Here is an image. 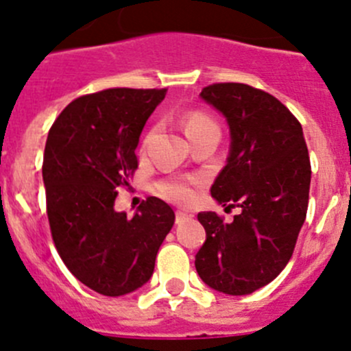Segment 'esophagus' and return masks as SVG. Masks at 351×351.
Listing matches in <instances>:
<instances>
[{"label": "esophagus", "mask_w": 351, "mask_h": 351, "mask_svg": "<svg viewBox=\"0 0 351 351\" xmlns=\"http://www.w3.org/2000/svg\"><path fill=\"white\" fill-rule=\"evenodd\" d=\"M175 221H176V224H183V222L190 221V215L185 214V212H180V210H178V212H176Z\"/></svg>", "instance_id": "obj_1"}]
</instances>
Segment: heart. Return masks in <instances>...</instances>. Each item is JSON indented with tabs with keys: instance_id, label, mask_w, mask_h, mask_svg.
<instances>
[{
	"instance_id": "b5f03b06",
	"label": "heart",
	"mask_w": 351,
	"mask_h": 351,
	"mask_svg": "<svg viewBox=\"0 0 351 351\" xmlns=\"http://www.w3.org/2000/svg\"><path fill=\"white\" fill-rule=\"evenodd\" d=\"M210 125H215V122L210 119V117H207L202 112L189 113L185 119L186 136L195 132L198 129H204V127H210ZM195 186H197V180L175 178V180H165V182H159L158 185H156V190H158V192L165 198L175 202V204L186 205V204H192L193 198H195Z\"/></svg>"
}]
</instances>
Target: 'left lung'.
<instances>
[{
	"mask_svg": "<svg viewBox=\"0 0 351 351\" xmlns=\"http://www.w3.org/2000/svg\"><path fill=\"white\" fill-rule=\"evenodd\" d=\"M200 97L226 117L231 153L212 185L234 221L197 215L205 243L197 274L219 292L246 295L278 277L292 258L309 204L311 161L302 125L274 95L243 83H214Z\"/></svg>",
	"mask_w": 351,
	"mask_h": 351,
	"instance_id": "1",
	"label": "left lung"
}]
</instances>
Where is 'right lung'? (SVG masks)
<instances>
[{"mask_svg":"<svg viewBox=\"0 0 351 351\" xmlns=\"http://www.w3.org/2000/svg\"><path fill=\"white\" fill-rule=\"evenodd\" d=\"M166 88H110L83 95L49 130L42 178L56 250L67 270L95 292L125 295L154 271L175 212L147 197L130 217L113 208L117 190L137 169L136 147Z\"/></svg>","mask_w":351,"mask_h":351,"instance_id":"1","label":"right lung"}]
</instances>
